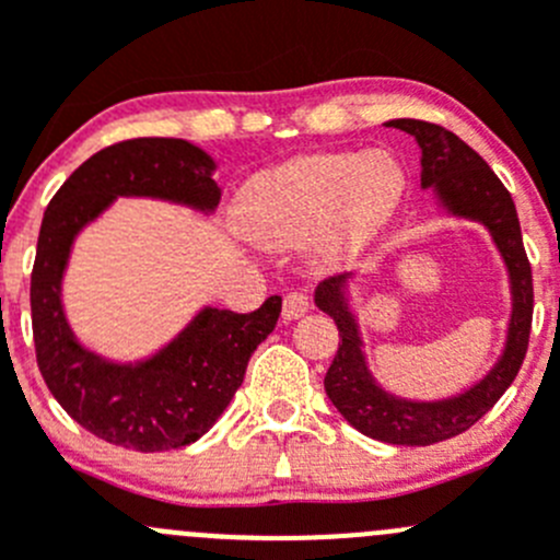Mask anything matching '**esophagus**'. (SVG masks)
<instances>
[{"label": "esophagus", "mask_w": 560, "mask_h": 560, "mask_svg": "<svg viewBox=\"0 0 560 560\" xmlns=\"http://www.w3.org/2000/svg\"><path fill=\"white\" fill-rule=\"evenodd\" d=\"M308 306H312V303H308L306 292L292 290L284 295V312L281 314H284V319H301V316L308 312Z\"/></svg>", "instance_id": "1"}]
</instances>
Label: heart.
Returning a JSON list of instances; mask_svg holds the SVG:
<instances>
[{
	"mask_svg": "<svg viewBox=\"0 0 560 560\" xmlns=\"http://www.w3.org/2000/svg\"><path fill=\"white\" fill-rule=\"evenodd\" d=\"M404 189V171L387 154L298 156L254 175L235 219L259 244H306L325 233L330 252H354L393 217Z\"/></svg>",
	"mask_w": 560,
	"mask_h": 560,
	"instance_id": "1",
	"label": "heart"
}]
</instances>
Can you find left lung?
I'll return each instance as SVG.
<instances>
[{
	"instance_id": "left-lung-1",
	"label": "left lung",
	"mask_w": 560,
	"mask_h": 560,
	"mask_svg": "<svg viewBox=\"0 0 560 560\" xmlns=\"http://www.w3.org/2000/svg\"><path fill=\"white\" fill-rule=\"evenodd\" d=\"M389 127L415 135L422 149V186H436L447 211L482 222L493 233L510 268L512 308L510 338L495 369L468 393L436 404H415L380 389L365 369L354 316L341 295L343 276H330L316 287V306L332 316L338 327V352L325 374V393L343 420L365 436L406 447H428L468 431L479 417L488 415L521 371L528 352L530 316H534V279L523 246L515 202L488 162L463 143L457 135L439 124L420 118H395Z\"/></svg>"
}]
</instances>
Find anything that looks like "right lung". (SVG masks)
I'll return each instance as SVG.
<instances>
[{"label":"right lung","instance_id":"right-lung-1","mask_svg":"<svg viewBox=\"0 0 560 560\" xmlns=\"http://www.w3.org/2000/svg\"><path fill=\"white\" fill-rule=\"evenodd\" d=\"M211 173V156L186 140H121L89 156L45 208L30 290L39 374L78 425L116 447L162 453L197 442L228 409L248 358L279 322V295L248 314L206 308L140 365L105 363L72 338L61 312V273L78 230L118 195L211 211L219 202Z\"/></svg>","mask_w":560,"mask_h":560}]
</instances>
